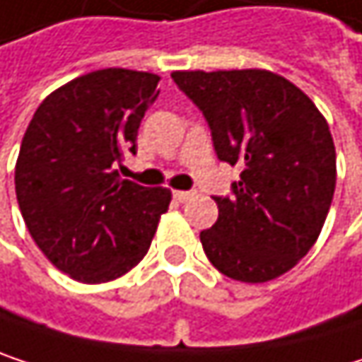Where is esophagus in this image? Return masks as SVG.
Returning <instances> with one entry per match:
<instances>
[{"label":"esophagus","mask_w":362,"mask_h":362,"mask_svg":"<svg viewBox=\"0 0 362 362\" xmlns=\"http://www.w3.org/2000/svg\"><path fill=\"white\" fill-rule=\"evenodd\" d=\"M192 197H194V192H190V190H174V199H176V201H180V203L190 201Z\"/></svg>","instance_id":"1"}]
</instances>
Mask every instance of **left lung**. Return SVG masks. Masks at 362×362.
Masks as SVG:
<instances>
[{"instance_id": "1", "label": "left lung", "mask_w": 362, "mask_h": 362, "mask_svg": "<svg viewBox=\"0 0 362 362\" xmlns=\"http://www.w3.org/2000/svg\"><path fill=\"white\" fill-rule=\"evenodd\" d=\"M203 110L220 161L241 165L203 252L226 276L266 283L317 243L335 190V146L325 117L285 77L262 69L174 71Z\"/></svg>"}]
</instances>
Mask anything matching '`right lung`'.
Here are the masks:
<instances>
[{"label": "right lung", "mask_w": 362, "mask_h": 362, "mask_svg": "<svg viewBox=\"0 0 362 362\" xmlns=\"http://www.w3.org/2000/svg\"><path fill=\"white\" fill-rule=\"evenodd\" d=\"M159 75L103 69L39 107L25 132L14 184L25 224L43 255L81 283H107L151 247L172 192L121 180L138 127L159 96Z\"/></svg>", "instance_id": "right-lung-1"}]
</instances>
